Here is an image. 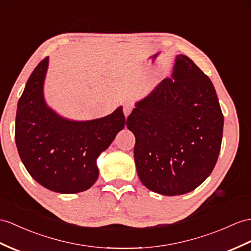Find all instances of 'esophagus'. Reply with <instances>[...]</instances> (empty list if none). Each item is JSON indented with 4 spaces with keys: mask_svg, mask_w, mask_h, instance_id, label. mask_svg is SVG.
<instances>
[{
    "mask_svg": "<svg viewBox=\"0 0 251 251\" xmlns=\"http://www.w3.org/2000/svg\"><path fill=\"white\" fill-rule=\"evenodd\" d=\"M133 107H134V105H133L132 102L127 101V102L125 103V104H124V114H125L126 117H127V116L130 115V113L132 112Z\"/></svg>",
    "mask_w": 251,
    "mask_h": 251,
    "instance_id": "34e87169",
    "label": "esophagus"
}]
</instances>
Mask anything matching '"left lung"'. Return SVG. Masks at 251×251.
Segmentation results:
<instances>
[{
  "instance_id": "1",
  "label": "left lung",
  "mask_w": 251,
  "mask_h": 251,
  "mask_svg": "<svg viewBox=\"0 0 251 251\" xmlns=\"http://www.w3.org/2000/svg\"><path fill=\"white\" fill-rule=\"evenodd\" d=\"M126 127L135 136L134 160L143 184L176 196L194 191L215 167L224 115L209 76L180 54L172 77L136 103Z\"/></svg>"
}]
</instances>
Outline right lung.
<instances>
[{
  "mask_svg": "<svg viewBox=\"0 0 251 251\" xmlns=\"http://www.w3.org/2000/svg\"><path fill=\"white\" fill-rule=\"evenodd\" d=\"M49 57L28 77L17 106L15 138L28 174L40 185L60 194L84 192L99 176L97 158L126 126L119 106L106 117L73 121L47 105L44 82Z\"/></svg>",
  "mask_w": 251,
  "mask_h": 251,
  "instance_id": "obj_1",
  "label": "right lung"
}]
</instances>
